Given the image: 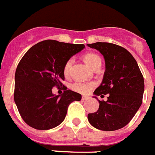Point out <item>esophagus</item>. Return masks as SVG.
I'll list each match as a JSON object with an SVG mask.
<instances>
[{
  "mask_svg": "<svg viewBox=\"0 0 155 155\" xmlns=\"http://www.w3.org/2000/svg\"><path fill=\"white\" fill-rule=\"evenodd\" d=\"M81 100H88V96H82V97H81Z\"/></svg>",
  "mask_w": 155,
  "mask_h": 155,
  "instance_id": "1",
  "label": "esophagus"
}]
</instances>
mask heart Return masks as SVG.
Masks as SVG:
<instances>
[{
  "label": "heart",
  "instance_id": "1",
  "mask_svg": "<svg viewBox=\"0 0 155 155\" xmlns=\"http://www.w3.org/2000/svg\"><path fill=\"white\" fill-rule=\"evenodd\" d=\"M84 62L94 70L98 67H101V59L97 54L96 53H87L84 57ZM74 63V58L70 59L66 62L63 67V73L67 76L69 74L71 71V66ZM96 86V84L94 82H81V81H76L71 84V88L75 92H80V93H88L89 91Z\"/></svg>",
  "mask_w": 155,
  "mask_h": 155
}]
</instances>
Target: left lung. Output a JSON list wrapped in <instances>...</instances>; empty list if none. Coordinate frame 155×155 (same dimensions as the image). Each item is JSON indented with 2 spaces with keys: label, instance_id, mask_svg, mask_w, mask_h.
I'll use <instances>...</instances> for the list:
<instances>
[{
  "label": "left lung",
  "instance_id": "8db88e82",
  "mask_svg": "<svg viewBox=\"0 0 155 155\" xmlns=\"http://www.w3.org/2000/svg\"><path fill=\"white\" fill-rule=\"evenodd\" d=\"M87 45L98 50L105 59L103 81L94 95L103 97L108 94L107 101L98 100L99 109L88 114V121L100 130L121 129L132 120L142 104L144 92L142 73L132 54L121 46L107 42Z\"/></svg>",
  "mask_w": 155,
  "mask_h": 155
}]
</instances>
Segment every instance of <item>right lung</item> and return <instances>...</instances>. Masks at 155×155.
<instances>
[{"label":"right lung","mask_w":155,"mask_h":155,"mask_svg":"<svg viewBox=\"0 0 155 155\" xmlns=\"http://www.w3.org/2000/svg\"><path fill=\"white\" fill-rule=\"evenodd\" d=\"M85 46L45 40L26 51L15 75L14 100L23 121L34 129L48 130L61 124L69 105L80 101L81 95L63 85V93L51 89L62 86L63 67L71 56Z\"/></svg>","instance_id":"obj_1"}]
</instances>
